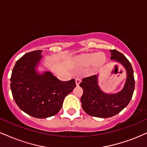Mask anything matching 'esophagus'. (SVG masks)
I'll list each match as a JSON object with an SVG mask.
<instances>
[{"label":"esophagus","instance_id":"34e87169","mask_svg":"<svg viewBox=\"0 0 147 147\" xmlns=\"http://www.w3.org/2000/svg\"><path fill=\"white\" fill-rule=\"evenodd\" d=\"M81 79H80V78H79V77H77V78H76V79H75L76 85H77V86L80 84V83H81Z\"/></svg>","mask_w":147,"mask_h":147}]
</instances>
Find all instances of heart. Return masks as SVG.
Masks as SVG:
<instances>
[{
	"label": "heart",
	"mask_w": 147,
	"mask_h": 147,
	"mask_svg": "<svg viewBox=\"0 0 147 147\" xmlns=\"http://www.w3.org/2000/svg\"><path fill=\"white\" fill-rule=\"evenodd\" d=\"M79 64L83 66H89L94 64L96 65L102 64L105 61V55L102 53H90L80 55L78 58Z\"/></svg>",
	"instance_id": "heart-1"
}]
</instances>
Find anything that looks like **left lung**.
I'll list each match as a JSON object with an SVG mask.
<instances>
[{
	"label": "left lung",
	"mask_w": 147,
	"mask_h": 147,
	"mask_svg": "<svg viewBox=\"0 0 147 147\" xmlns=\"http://www.w3.org/2000/svg\"><path fill=\"white\" fill-rule=\"evenodd\" d=\"M110 51L111 60L120 62L127 70V79L123 90L115 94H105L98 87L97 75L83 78L79 85L83 90L81 98L83 109L87 114L96 117L108 118L118 114L130 102L134 91L135 80L130 62L119 51L115 49Z\"/></svg>",
	"instance_id": "obj_1"
}]
</instances>
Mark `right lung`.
Masks as SVG:
<instances>
[{
	"label": "right lung",
	"instance_id": "right-lung-1",
	"mask_svg": "<svg viewBox=\"0 0 147 147\" xmlns=\"http://www.w3.org/2000/svg\"><path fill=\"white\" fill-rule=\"evenodd\" d=\"M42 51L26 53L17 61L11 77V90L20 109L36 118L56 115L64 98L76 87L75 80L61 81L51 72L36 73L35 67L41 59Z\"/></svg>",
	"mask_w": 147,
	"mask_h": 147
}]
</instances>
